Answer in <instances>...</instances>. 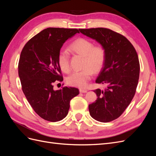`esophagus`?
Returning <instances> with one entry per match:
<instances>
[{
  "label": "esophagus",
  "instance_id": "obj_1",
  "mask_svg": "<svg viewBox=\"0 0 156 156\" xmlns=\"http://www.w3.org/2000/svg\"><path fill=\"white\" fill-rule=\"evenodd\" d=\"M79 92L81 93H86L87 92V90H84V89H79Z\"/></svg>",
  "mask_w": 156,
  "mask_h": 156
}]
</instances>
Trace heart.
<instances>
[{"label":"heart","instance_id":"b5f03b06","mask_svg":"<svg viewBox=\"0 0 156 156\" xmlns=\"http://www.w3.org/2000/svg\"><path fill=\"white\" fill-rule=\"evenodd\" d=\"M69 49L73 53L84 56L83 68L81 71L72 73L66 79L67 83L70 86L85 88L93 73L100 72L105 61V50L103 46L94 45V43L84 37L73 41L69 45ZM70 56L68 51H60L58 55V64L60 68L64 73L70 71Z\"/></svg>","mask_w":156,"mask_h":156}]
</instances>
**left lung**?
<instances>
[{
  "instance_id": "8db88e82",
  "label": "left lung",
  "mask_w": 156,
  "mask_h": 156,
  "mask_svg": "<svg viewBox=\"0 0 156 156\" xmlns=\"http://www.w3.org/2000/svg\"><path fill=\"white\" fill-rule=\"evenodd\" d=\"M79 31L99 42L106 55L96 83L107 87L94 90L98 98L88 106L90 115L101 122L112 121L122 115L135 96L140 72L137 53L124 36L111 29L92 28Z\"/></svg>"
}]
</instances>
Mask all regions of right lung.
<instances>
[{
	"mask_svg": "<svg viewBox=\"0 0 156 156\" xmlns=\"http://www.w3.org/2000/svg\"><path fill=\"white\" fill-rule=\"evenodd\" d=\"M79 32L76 29L48 28L32 37L22 49L18 73L23 92L37 115L45 120L55 122L64 119L70 100L79 94L73 87L53 90L55 81H63L57 60L60 49Z\"/></svg>",
	"mask_w": 156,
	"mask_h": 156,
	"instance_id": "1",
	"label": "right lung"
}]
</instances>
